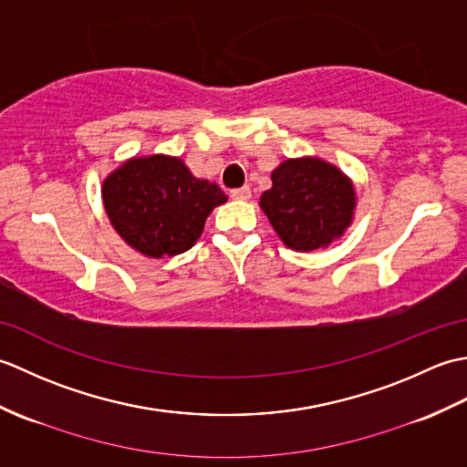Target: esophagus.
<instances>
[{
	"mask_svg": "<svg viewBox=\"0 0 467 467\" xmlns=\"http://www.w3.org/2000/svg\"><path fill=\"white\" fill-rule=\"evenodd\" d=\"M231 198H233V201H249V198H251V188L249 186L234 188V191H231Z\"/></svg>",
	"mask_w": 467,
	"mask_h": 467,
	"instance_id": "esophagus-1",
	"label": "esophagus"
}]
</instances>
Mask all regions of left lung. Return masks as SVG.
Listing matches in <instances>:
<instances>
[{
	"instance_id": "obj_1",
	"label": "left lung",
	"mask_w": 467,
	"mask_h": 467,
	"mask_svg": "<svg viewBox=\"0 0 467 467\" xmlns=\"http://www.w3.org/2000/svg\"><path fill=\"white\" fill-rule=\"evenodd\" d=\"M261 208L285 246L309 253L341 239L357 206L353 181L319 156L286 158L271 174Z\"/></svg>"
}]
</instances>
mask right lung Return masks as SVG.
<instances>
[{"label": "right lung", "instance_id": "right-lung-1", "mask_svg": "<svg viewBox=\"0 0 467 467\" xmlns=\"http://www.w3.org/2000/svg\"><path fill=\"white\" fill-rule=\"evenodd\" d=\"M104 211L122 241L148 259L194 246L204 223L226 194L216 182L192 176L178 156H134L102 182Z\"/></svg>", "mask_w": 467, "mask_h": 467}]
</instances>
